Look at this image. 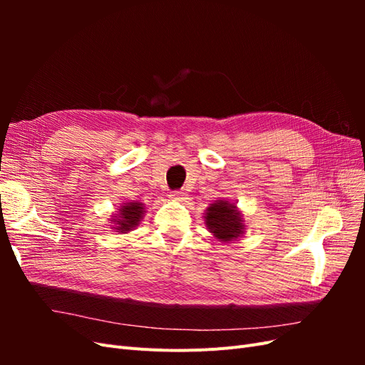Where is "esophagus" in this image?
Listing matches in <instances>:
<instances>
[{"label": "esophagus", "mask_w": 365, "mask_h": 365, "mask_svg": "<svg viewBox=\"0 0 365 365\" xmlns=\"http://www.w3.org/2000/svg\"><path fill=\"white\" fill-rule=\"evenodd\" d=\"M185 195H187V193H185V190H182V189H181V190H173L169 196L172 197V200H178V201H181V200H184Z\"/></svg>", "instance_id": "obj_1"}]
</instances>
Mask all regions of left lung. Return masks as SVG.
Segmentation results:
<instances>
[{"mask_svg":"<svg viewBox=\"0 0 365 365\" xmlns=\"http://www.w3.org/2000/svg\"><path fill=\"white\" fill-rule=\"evenodd\" d=\"M205 222L210 231L219 239L228 242L237 239L244 230L242 217L236 212V205L228 204V201H216L207 210Z\"/></svg>","mask_w":365,"mask_h":365,"instance_id":"8db88e82","label":"left lung"}]
</instances>
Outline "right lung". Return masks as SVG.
<instances>
[{"label": "right lung", "mask_w": 365, "mask_h": 365, "mask_svg": "<svg viewBox=\"0 0 365 365\" xmlns=\"http://www.w3.org/2000/svg\"><path fill=\"white\" fill-rule=\"evenodd\" d=\"M143 210H145V207L138 202H130V204H126L121 207V210H120L121 215L117 219L115 230H120L121 233H123V231H129L134 228L138 224V220L143 215Z\"/></svg>", "instance_id": "1"}]
</instances>
